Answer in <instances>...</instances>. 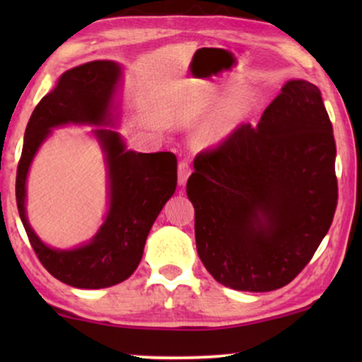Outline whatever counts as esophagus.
I'll return each mask as SVG.
<instances>
[{"label":"esophagus","instance_id":"1","mask_svg":"<svg viewBox=\"0 0 362 362\" xmlns=\"http://www.w3.org/2000/svg\"><path fill=\"white\" fill-rule=\"evenodd\" d=\"M189 175H191L189 163H187L186 160H181L180 165H177V182H180L181 186L186 185V181H187V177H189Z\"/></svg>","mask_w":362,"mask_h":362}]
</instances>
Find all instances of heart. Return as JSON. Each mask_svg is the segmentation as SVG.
Returning a JSON list of instances; mask_svg holds the SVG:
<instances>
[{"label": "heart", "mask_w": 362, "mask_h": 362, "mask_svg": "<svg viewBox=\"0 0 362 362\" xmlns=\"http://www.w3.org/2000/svg\"><path fill=\"white\" fill-rule=\"evenodd\" d=\"M250 108L249 97L240 95L230 100L217 115L201 127L199 130V140L202 141H216L224 138L226 135L234 130L239 123L244 120Z\"/></svg>", "instance_id": "heart-1"}]
</instances>
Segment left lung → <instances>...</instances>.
I'll return each instance as SVG.
<instances>
[{
  "mask_svg": "<svg viewBox=\"0 0 362 362\" xmlns=\"http://www.w3.org/2000/svg\"><path fill=\"white\" fill-rule=\"evenodd\" d=\"M334 158L320 88L301 78L281 87L259 125L242 123L201 151L186 191L207 272L240 291L288 285L333 222Z\"/></svg>",
  "mask_w": 362,
  "mask_h": 362,
  "instance_id": "obj_1",
  "label": "left lung"
}]
</instances>
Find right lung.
I'll return each mask as SVG.
<instances>
[{
    "mask_svg": "<svg viewBox=\"0 0 362 362\" xmlns=\"http://www.w3.org/2000/svg\"><path fill=\"white\" fill-rule=\"evenodd\" d=\"M120 66L92 61L64 72L57 86L29 118L16 173V204L28 239L49 274L76 288H107L127 280L143 257L146 237L163 206L175 194L177 161L170 151L127 150L117 132L97 128L108 168V212L88 244L72 250L51 249L36 235L26 217V177L39 146L51 128L112 123L113 97Z\"/></svg>",
    "mask_w": 362,
    "mask_h": 362,
    "instance_id": "right-lung-1",
    "label": "right lung"
}]
</instances>
